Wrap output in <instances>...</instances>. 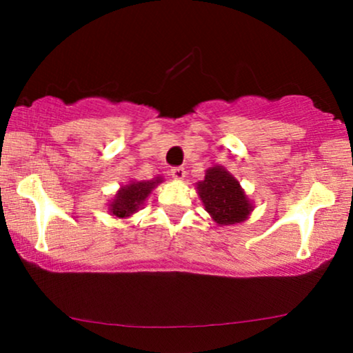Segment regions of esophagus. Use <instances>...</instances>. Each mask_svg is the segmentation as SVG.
<instances>
[{
	"instance_id": "esophagus-1",
	"label": "esophagus",
	"mask_w": 353,
	"mask_h": 353,
	"mask_svg": "<svg viewBox=\"0 0 353 353\" xmlns=\"http://www.w3.org/2000/svg\"><path fill=\"white\" fill-rule=\"evenodd\" d=\"M170 175L172 178H175V180H183L186 175V170L183 167H173L170 170Z\"/></svg>"
}]
</instances>
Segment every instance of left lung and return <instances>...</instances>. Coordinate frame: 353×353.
Returning a JSON list of instances; mask_svg holds the SVG:
<instances>
[{"label":"left lung","mask_w":353,"mask_h":353,"mask_svg":"<svg viewBox=\"0 0 353 353\" xmlns=\"http://www.w3.org/2000/svg\"><path fill=\"white\" fill-rule=\"evenodd\" d=\"M196 186L205 210L219 225L241 223L254 209L239 181L220 165L210 167Z\"/></svg>","instance_id":"obj_1"}]
</instances>
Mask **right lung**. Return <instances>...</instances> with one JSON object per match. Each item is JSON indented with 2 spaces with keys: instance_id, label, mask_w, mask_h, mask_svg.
Listing matches in <instances>:
<instances>
[{
  "instance_id": "add662e5",
  "label": "right lung",
  "mask_w": 353,
  "mask_h": 353,
  "mask_svg": "<svg viewBox=\"0 0 353 353\" xmlns=\"http://www.w3.org/2000/svg\"><path fill=\"white\" fill-rule=\"evenodd\" d=\"M159 183H162L161 176L152 178L149 181H130L117 191L112 202L109 204L110 215L119 216V219H127L139 210V207L144 204L146 197L151 194V191Z\"/></svg>"
}]
</instances>
